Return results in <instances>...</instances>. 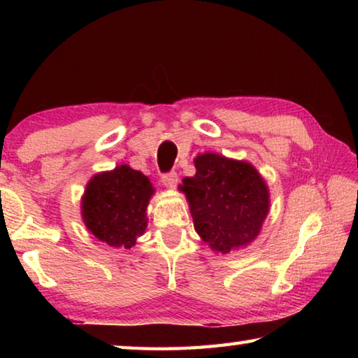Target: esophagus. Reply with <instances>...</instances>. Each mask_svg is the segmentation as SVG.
Wrapping results in <instances>:
<instances>
[{
	"label": "esophagus",
	"instance_id": "34e87169",
	"mask_svg": "<svg viewBox=\"0 0 358 358\" xmlns=\"http://www.w3.org/2000/svg\"><path fill=\"white\" fill-rule=\"evenodd\" d=\"M161 181H162V185L169 187V189H175V187H177V185H178V175H177V172L164 173L161 177Z\"/></svg>",
	"mask_w": 358,
	"mask_h": 358
}]
</instances>
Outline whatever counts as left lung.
Returning a JSON list of instances; mask_svg holds the SVG:
<instances>
[{"label": "left lung", "instance_id": "obj_1", "mask_svg": "<svg viewBox=\"0 0 358 358\" xmlns=\"http://www.w3.org/2000/svg\"><path fill=\"white\" fill-rule=\"evenodd\" d=\"M196 175L180 191L189 202L194 229L216 252L227 254L257 237L270 210V194L256 167L246 161L203 153Z\"/></svg>", "mask_w": 358, "mask_h": 358}]
</instances>
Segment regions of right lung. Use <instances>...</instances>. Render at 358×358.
Wrapping results in <instances>:
<instances>
[{"label":"right lung","mask_w":358,"mask_h":358,"mask_svg":"<svg viewBox=\"0 0 358 358\" xmlns=\"http://www.w3.org/2000/svg\"><path fill=\"white\" fill-rule=\"evenodd\" d=\"M153 194L148 177L126 164L96 173L82 197L85 226L102 243L131 250L147 229Z\"/></svg>","instance_id":"1"}]
</instances>
